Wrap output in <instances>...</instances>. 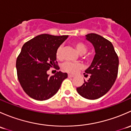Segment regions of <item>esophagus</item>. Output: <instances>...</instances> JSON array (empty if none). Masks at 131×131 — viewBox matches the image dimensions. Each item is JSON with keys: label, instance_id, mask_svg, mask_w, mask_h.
Here are the masks:
<instances>
[{"label": "esophagus", "instance_id": "34e87169", "mask_svg": "<svg viewBox=\"0 0 131 131\" xmlns=\"http://www.w3.org/2000/svg\"><path fill=\"white\" fill-rule=\"evenodd\" d=\"M68 77H69V78H72V77H74V75H71V74H68Z\"/></svg>", "mask_w": 131, "mask_h": 131}]
</instances>
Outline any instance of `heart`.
<instances>
[{
	"label": "heart",
	"instance_id": "obj_1",
	"mask_svg": "<svg viewBox=\"0 0 131 131\" xmlns=\"http://www.w3.org/2000/svg\"><path fill=\"white\" fill-rule=\"evenodd\" d=\"M74 46L76 48L77 51H78L80 54H84L87 52L88 47L86 45L82 42H76L74 43ZM62 49L63 46H60L56 50V58L59 60H61L63 58L62 56ZM82 68V64L80 63H73L71 62H65L62 65V69L63 71L68 72L70 73H75L78 71Z\"/></svg>",
	"mask_w": 131,
	"mask_h": 131
}]
</instances>
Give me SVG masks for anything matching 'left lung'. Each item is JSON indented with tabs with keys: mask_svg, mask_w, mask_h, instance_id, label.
<instances>
[{
	"mask_svg": "<svg viewBox=\"0 0 131 131\" xmlns=\"http://www.w3.org/2000/svg\"><path fill=\"white\" fill-rule=\"evenodd\" d=\"M94 46L95 55L90 67L85 71L91 74L88 81L77 88L84 98L96 100L104 96L114 84L118 69V58L112 42L96 34L85 35Z\"/></svg>",
	"mask_w": 131,
	"mask_h": 131,
	"instance_id": "1",
	"label": "left lung"
}]
</instances>
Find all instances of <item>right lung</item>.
Returning a JSON list of instances; mask_svg holds the SVG:
<instances>
[{
  "mask_svg": "<svg viewBox=\"0 0 131 131\" xmlns=\"http://www.w3.org/2000/svg\"><path fill=\"white\" fill-rule=\"evenodd\" d=\"M68 37L42 34L22 47L16 60L17 75L23 89L31 98L39 101L51 98L68 77V74L61 72L52 76L47 73L51 67L59 68L56 50Z\"/></svg>",
  "mask_w": 131,
  "mask_h": 131,
  "instance_id": "obj_1",
  "label": "right lung"
}]
</instances>
